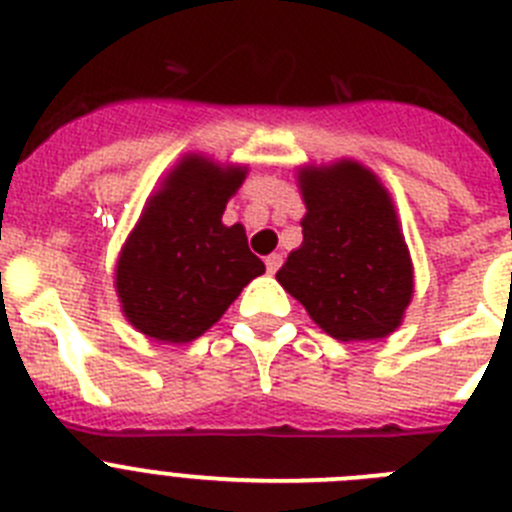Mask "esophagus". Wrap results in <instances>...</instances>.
Instances as JSON below:
<instances>
[{"mask_svg":"<svg viewBox=\"0 0 512 512\" xmlns=\"http://www.w3.org/2000/svg\"><path fill=\"white\" fill-rule=\"evenodd\" d=\"M280 265H283V255H267L265 257V267H267V273H270V275L278 273Z\"/></svg>","mask_w":512,"mask_h":512,"instance_id":"esophagus-1","label":"esophagus"}]
</instances>
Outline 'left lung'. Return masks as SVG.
<instances>
[{"label":"left lung","instance_id":"obj_1","mask_svg":"<svg viewBox=\"0 0 512 512\" xmlns=\"http://www.w3.org/2000/svg\"><path fill=\"white\" fill-rule=\"evenodd\" d=\"M303 245L278 283L339 342L382 339L413 296V267L393 201L370 170L336 163L301 173Z\"/></svg>","mask_w":512,"mask_h":512}]
</instances>
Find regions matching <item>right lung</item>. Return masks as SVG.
I'll return each instance as SVG.
<instances>
[{
    "instance_id": "obj_1",
    "label": "right lung",
    "mask_w": 512,
    "mask_h": 512,
    "mask_svg": "<svg viewBox=\"0 0 512 512\" xmlns=\"http://www.w3.org/2000/svg\"><path fill=\"white\" fill-rule=\"evenodd\" d=\"M245 178L204 158L183 160L155 193L117 262L127 319L158 342H193L265 265L242 224L224 227L227 201Z\"/></svg>"
}]
</instances>
